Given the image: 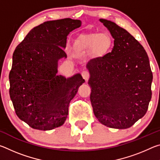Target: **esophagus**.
Here are the masks:
<instances>
[{
	"label": "esophagus",
	"instance_id": "34e87169",
	"mask_svg": "<svg viewBox=\"0 0 160 160\" xmlns=\"http://www.w3.org/2000/svg\"><path fill=\"white\" fill-rule=\"evenodd\" d=\"M82 76L84 80H85V81H88L89 78H90V73H89L88 71L85 70V71H82Z\"/></svg>",
	"mask_w": 160,
	"mask_h": 160
}]
</instances>
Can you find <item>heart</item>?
Masks as SVG:
<instances>
[{"instance_id": "heart-1", "label": "heart", "mask_w": 160, "mask_h": 160, "mask_svg": "<svg viewBox=\"0 0 160 160\" xmlns=\"http://www.w3.org/2000/svg\"><path fill=\"white\" fill-rule=\"evenodd\" d=\"M112 47V40L107 34L92 33L83 35L75 42V47L78 50L88 51L93 49L97 55H104Z\"/></svg>"}]
</instances>
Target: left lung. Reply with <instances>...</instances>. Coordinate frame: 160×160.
I'll return each instance as SVG.
<instances>
[{
  "label": "left lung",
  "instance_id": "8db88e82",
  "mask_svg": "<svg viewBox=\"0 0 160 160\" xmlns=\"http://www.w3.org/2000/svg\"><path fill=\"white\" fill-rule=\"evenodd\" d=\"M99 21L114 41L110 53L87 64L91 104L103 125L128 128L148 109L152 82L150 61L142 46L125 29L105 19Z\"/></svg>",
  "mask_w": 160,
  "mask_h": 160
}]
</instances>
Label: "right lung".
<instances>
[{"label":"right lung","mask_w":160,"mask_h":160,"mask_svg":"<svg viewBox=\"0 0 160 160\" xmlns=\"http://www.w3.org/2000/svg\"><path fill=\"white\" fill-rule=\"evenodd\" d=\"M81 25L70 18L45 22L13 53L10 97L19 118L32 128L49 131L63 125L70 101L85 82L80 73L68 78L57 75L59 60L67 58V37Z\"/></svg>","instance_id":"obj_1"}]
</instances>
